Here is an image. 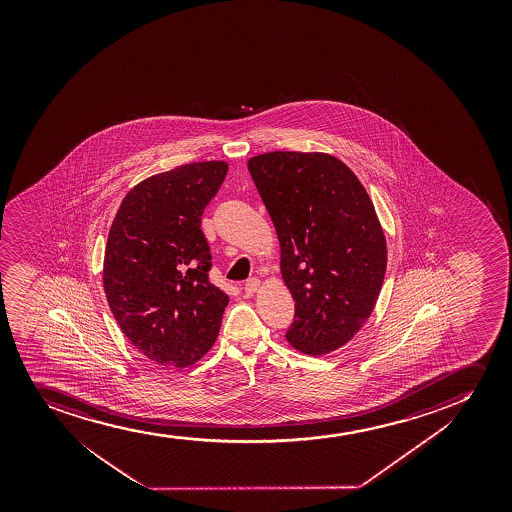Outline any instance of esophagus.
I'll list each match as a JSON object with an SVG mask.
<instances>
[{
    "instance_id": "1",
    "label": "esophagus",
    "mask_w": 512,
    "mask_h": 512,
    "mask_svg": "<svg viewBox=\"0 0 512 512\" xmlns=\"http://www.w3.org/2000/svg\"><path fill=\"white\" fill-rule=\"evenodd\" d=\"M261 283H259L258 278H249L246 283H244V292L246 295H253L254 292H258V288Z\"/></svg>"
}]
</instances>
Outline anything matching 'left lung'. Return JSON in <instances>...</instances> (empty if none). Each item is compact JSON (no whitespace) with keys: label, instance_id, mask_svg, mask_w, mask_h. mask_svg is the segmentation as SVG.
I'll return each mask as SVG.
<instances>
[{"label":"left lung","instance_id":"obj_1","mask_svg":"<svg viewBox=\"0 0 512 512\" xmlns=\"http://www.w3.org/2000/svg\"><path fill=\"white\" fill-rule=\"evenodd\" d=\"M280 241L295 300L290 347L323 357L371 318L388 265L376 208L347 164L323 152H268L247 160Z\"/></svg>","mask_w":512,"mask_h":512}]
</instances>
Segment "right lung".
Returning a JSON list of instances; mask_svg holds the SVG:
<instances>
[{
	"label": "right lung",
	"mask_w": 512,
	"mask_h": 512,
	"mask_svg": "<svg viewBox=\"0 0 512 512\" xmlns=\"http://www.w3.org/2000/svg\"><path fill=\"white\" fill-rule=\"evenodd\" d=\"M229 164L206 160L143 179L107 235L102 282L126 338L155 364L184 369L217 340L229 295L208 280L201 230Z\"/></svg>",
	"instance_id": "obj_1"
}]
</instances>
